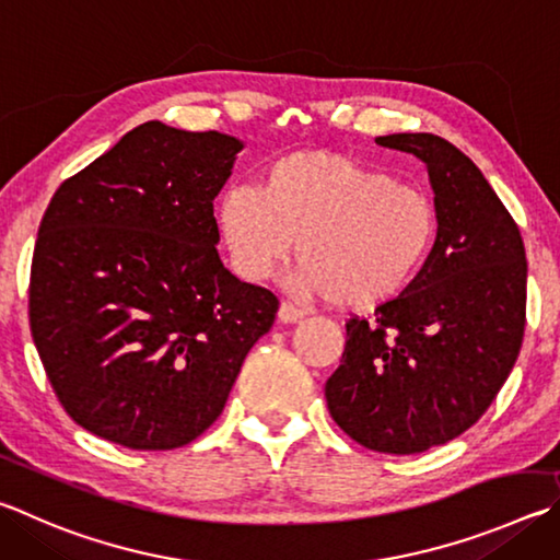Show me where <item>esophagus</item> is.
<instances>
[{
	"mask_svg": "<svg viewBox=\"0 0 560 560\" xmlns=\"http://www.w3.org/2000/svg\"><path fill=\"white\" fill-rule=\"evenodd\" d=\"M303 313L299 306H293V303H289V301H283L281 306H279V320L281 323H296V320H301L303 318Z\"/></svg>",
	"mask_w": 560,
	"mask_h": 560,
	"instance_id": "esophagus-1",
	"label": "esophagus"
}]
</instances>
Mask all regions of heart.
<instances>
[{"instance_id":"obj_1","label":"heart","mask_w":560,"mask_h":560,"mask_svg":"<svg viewBox=\"0 0 560 560\" xmlns=\"http://www.w3.org/2000/svg\"><path fill=\"white\" fill-rule=\"evenodd\" d=\"M215 220L232 267L267 279L293 249V283L342 308L392 301L429 261L439 215L413 183L338 151H289L261 171L257 186H232Z\"/></svg>"}]
</instances>
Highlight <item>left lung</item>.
<instances>
[{
  "instance_id": "8db88e82",
  "label": "left lung",
  "mask_w": 560,
  "mask_h": 560,
  "mask_svg": "<svg viewBox=\"0 0 560 560\" xmlns=\"http://www.w3.org/2000/svg\"><path fill=\"white\" fill-rule=\"evenodd\" d=\"M374 141L429 168L439 235L401 296L382 303L372 320L345 323L342 362L325 399L352 441L411 455L475 425L510 377L526 325V252L510 210L451 141Z\"/></svg>"
}]
</instances>
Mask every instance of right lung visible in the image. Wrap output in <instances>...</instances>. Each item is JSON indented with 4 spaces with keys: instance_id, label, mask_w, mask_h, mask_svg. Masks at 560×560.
<instances>
[{
    "instance_id": "add662e5",
    "label": "right lung",
    "mask_w": 560,
    "mask_h": 560,
    "mask_svg": "<svg viewBox=\"0 0 560 560\" xmlns=\"http://www.w3.org/2000/svg\"><path fill=\"white\" fill-rule=\"evenodd\" d=\"M242 149L147 121L60 183L38 228L28 323L78 425L131 451H174L225 409L277 318L269 289L222 267L212 200Z\"/></svg>"
}]
</instances>
